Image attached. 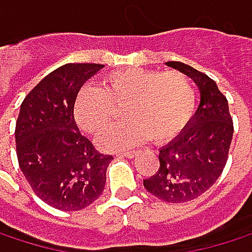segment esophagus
Returning a JSON list of instances; mask_svg holds the SVG:
<instances>
[{"label": "esophagus", "mask_w": 252, "mask_h": 252, "mask_svg": "<svg viewBox=\"0 0 252 252\" xmlns=\"http://www.w3.org/2000/svg\"><path fill=\"white\" fill-rule=\"evenodd\" d=\"M139 152L137 151H127V152H121L122 157H127V158H134Z\"/></svg>", "instance_id": "esophagus-1"}]
</instances>
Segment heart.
Here are the masks:
<instances>
[{"label":"heart","mask_w":252,"mask_h":252,"mask_svg":"<svg viewBox=\"0 0 252 252\" xmlns=\"http://www.w3.org/2000/svg\"><path fill=\"white\" fill-rule=\"evenodd\" d=\"M124 104V121L98 131L101 149L121 151L145 142H166L178 136L194 110V89L179 71L124 68L103 77L100 88H82L74 101V116L85 133H95Z\"/></svg>","instance_id":"heart-1"}]
</instances>
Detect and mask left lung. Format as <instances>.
Returning a JSON list of instances; mask_svg holds the SVG:
<instances>
[{"label": "left lung", "mask_w": 252, "mask_h": 252, "mask_svg": "<svg viewBox=\"0 0 252 252\" xmlns=\"http://www.w3.org/2000/svg\"><path fill=\"white\" fill-rule=\"evenodd\" d=\"M169 67L189 76L200 89V104L181 134L159 149L158 172L145 188L167 203H184L208 191L222 173L233 137L227 98L205 73L184 63Z\"/></svg>", "instance_id": "left-lung-1"}]
</instances>
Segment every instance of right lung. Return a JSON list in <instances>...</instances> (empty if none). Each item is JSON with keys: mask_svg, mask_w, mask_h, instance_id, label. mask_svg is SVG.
I'll return each mask as SVG.
<instances>
[{"mask_svg": "<svg viewBox=\"0 0 252 252\" xmlns=\"http://www.w3.org/2000/svg\"><path fill=\"white\" fill-rule=\"evenodd\" d=\"M103 67L65 64L53 70L25 97L16 121L19 167L37 197L60 211H80L104 189L113 157L98 152L74 121L79 89Z\"/></svg>", "mask_w": 252, "mask_h": 252, "instance_id": "1", "label": "right lung"}]
</instances>
